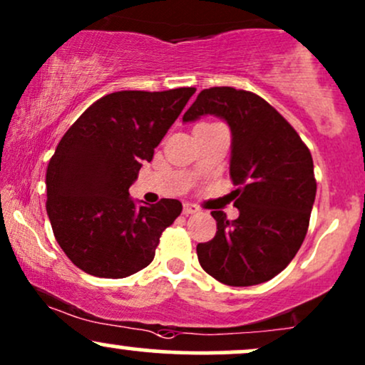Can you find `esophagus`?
<instances>
[{
	"label": "esophagus",
	"mask_w": 365,
	"mask_h": 365,
	"mask_svg": "<svg viewBox=\"0 0 365 365\" xmlns=\"http://www.w3.org/2000/svg\"><path fill=\"white\" fill-rule=\"evenodd\" d=\"M200 209L195 206V204H185V206H183V212H185V215H197V212H199Z\"/></svg>",
	"instance_id": "1"
}]
</instances>
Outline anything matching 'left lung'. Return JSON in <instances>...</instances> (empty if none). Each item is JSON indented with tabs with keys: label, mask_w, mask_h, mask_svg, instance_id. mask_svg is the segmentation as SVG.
I'll use <instances>...</instances> for the list:
<instances>
[{
	"label": "left lung",
	"mask_w": 365,
	"mask_h": 365,
	"mask_svg": "<svg viewBox=\"0 0 365 365\" xmlns=\"http://www.w3.org/2000/svg\"><path fill=\"white\" fill-rule=\"evenodd\" d=\"M204 115L232 128L230 177L238 185L237 220L212 211L217 232L197 245L200 266L230 287H252L279 274L299 252L314 199L311 150L261 96L235 87L200 91L183 121Z\"/></svg>",
	"instance_id": "obj_1"
}]
</instances>
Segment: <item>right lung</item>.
<instances>
[{
	"mask_svg": "<svg viewBox=\"0 0 365 365\" xmlns=\"http://www.w3.org/2000/svg\"><path fill=\"white\" fill-rule=\"evenodd\" d=\"M194 92H111L63 135L46 171V211L63 252L87 274L125 278L153 262L182 202L137 206L128 188Z\"/></svg>",
	"mask_w": 365,
	"mask_h": 365,
	"instance_id": "obj_1",
	"label": "right lung"
}]
</instances>
